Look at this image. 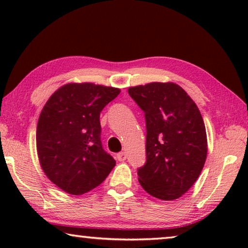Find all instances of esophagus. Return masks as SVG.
<instances>
[{
  "instance_id": "esophagus-1",
  "label": "esophagus",
  "mask_w": 248,
  "mask_h": 248,
  "mask_svg": "<svg viewBox=\"0 0 248 248\" xmlns=\"http://www.w3.org/2000/svg\"><path fill=\"white\" fill-rule=\"evenodd\" d=\"M125 158H127V154H125V152H120L117 154V159L120 162H124L125 161Z\"/></svg>"
}]
</instances>
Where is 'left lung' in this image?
<instances>
[{
    "label": "left lung",
    "mask_w": 248,
    "mask_h": 248,
    "mask_svg": "<svg viewBox=\"0 0 248 248\" xmlns=\"http://www.w3.org/2000/svg\"><path fill=\"white\" fill-rule=\"evenodd\" d=\"M144 111L146 162L138 169L142 188L161 200H175L190 189L207 158V133L198 107L175 83L130 87Z\"/></svg>",
    "instance_id": "8db88e82"
}]
</instances>
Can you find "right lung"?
Returning <instances> with one entry per match:
<instances>
[{
	"label": "right lung",
	"mask_w": 248,
	"mask_h": 248,
	"mask_svg": "<svg viewBox=\"0 0 248 248\" xmlns=\"http://www.w3.org/2000/svg\"><path fill=\"white\" fill-rule=\"evenodd\" d=\"M119 93V89L93 83L65 84L41 110L36 132L41 169L70 195L99 186L116 165L103 149L99 116Z\"/></svg>",
	"instance_id": "1"
}]
</instances>
